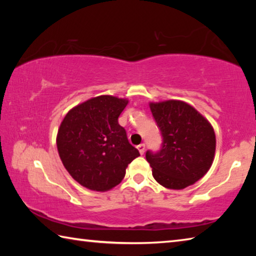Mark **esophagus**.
<instances>
[{
    "label": "esophagus",
    "instance_id": "obj_1",
    "mask_svg": "<svg viewBox=\"0 0 256 256\" xmlns=\"http://www.w3.org/2000/svg\"><path fill=\"white\" fill-rule=\"evenodd\" d=\"M138 152H140L141 154H144V150H146V144H138Z\"/></svg>",
    "mask_w": 256,
    "mask_h": 256
}]
</instances>
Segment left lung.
<instances>
[{
	"instance_id": "8db88e82",
	"label": "left lung",
	"mask_w": 256,
	"mask_h": 256,
	"mask_svg": "<svg viewBox=\"0 0 256 256\" xmlns=\"http://www.w3.org/2000/svg\"><path fill=\"white\" fill-rule=\"evenodd\" d=\"M150 110L162 136L158 152L146 154L152 176L164 188H188L202 178L214 162V128L196 108L180 100L150 102Z\"/></svg>"
}]
</instances>
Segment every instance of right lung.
I'll return each instance as SVG.
<instances>
[{"instance_id":"1","label":"right lung","mask_w":256,"mask_h":256,"mask_svg":"<svg viewBox=\"0 0 256 256\" xmlns=\"http://www.w3.org/2000/svg\"><path fill=\"white\" fill-rule=\"evenodd\" d=\"M128 99L98 96L68 112L60 125L56 144L73 178L84 188L105 192L118 185L128 164L140 156L118 124Z\"/></svg>"}]
</instances>
